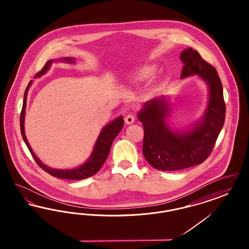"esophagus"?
Listing matches in <instances>:
<instances>
[{
    "label": "esophagus",
    "mask_w": 249,
    "mask_h": 249,
    "mask_svg": "<svg viewBox=\"0 0 249 249\" xmlns=\"http://www.w3.org/2000/svg\"><path fill=\"white\" fill-rule=\"evenodd\" d=\"M134 120H135V118H134V116L133 115H128V116H126V118H125V122H126V124H128V125H130V124H132L133 122H134Z\"/></svg>",
    "instance_id": "1"
}]
</instances>
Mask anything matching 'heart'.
<instances>
[{"instance_id":"b5f03b06","label":"heart","mask_w":249,"mask_h":249,"mask_svg":"<svg viewBox=\"0 0 249 249\" xmlns=\"http://www.w3.org/2000/svg\"><path fill=\"white\" fill-rule=\"evenodd\" d=\"M153 71L154 69L152 67H145L139 71H135L131 76V80L133 82H142L148 80L152 76Z\"/></svg>"}]
</instances>
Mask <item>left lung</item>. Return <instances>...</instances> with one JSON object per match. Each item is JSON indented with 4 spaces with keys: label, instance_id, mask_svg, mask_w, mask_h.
Here are the masks:
<instances>
[{
    "label": "left lung",
    "instance_id": "left-lung-1",
    "mask_svg": "<svg viewBox=\"0 0 249 249\" xmlns=\"http://www.w3.org/2000/svg\"><path fill=\"white\" fill-rule=\"evenodd\" d=\"M184 66L181 78L197 75L208 87V101L201 119L184 129L167 122L171 107L168 96L145 102L137 113L144 136L142 154L155 169L177 171L203 162L213 149L225 121L223 88L217 71L191 48L180 54Z\"/></svg>",
    "mask_w": 249,
    "mask_h": 249
}]
</instances>
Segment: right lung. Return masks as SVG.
Listing matches in <instances>:
<instances>
[{"instance_id":"obj_1","label":"right lung","mask_w":249,"mask_h":249,"mask_svg":"<svg viewBox=\"0 0 249 249\" xmlns=\"http://www.w3.org/2000/svg\"><path fill=\"white\" fill-rule=\"evenodd\" d=\"M67 62V63H74L75 59L65 57V58H59V59H50L45 64L44 68L39 71L36 75V77H40L44 75L49 70L50 66L53 62ZM33 84V80L30 81L28 87L26 88L25 93H24L23 106L20 114V130L21 135L23 138L24 142L28 146L31 154L33 155L34 159L36 160L37 164L40 166L44 171H46L49 175L55 177V178H62V179H69V180H82L85 178L92 177L95 175L105 163L107 156L109 154L111 144L114 141V139L117 137L119 131L122 130L124 126V120L123 117L119 116L117 119H113L111 122L107 124L99 133V136L95 142L94 147L92 149V152L89 159L84 162L83 164L77 166L72 169H55L52 167L44 164L34 152L33 148L31 147L30 143L27 140L26 134H25V128H24V122H25V112H26V105H27V95L30 87Z\"/></svg>"}]
</instances>
